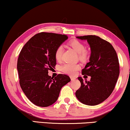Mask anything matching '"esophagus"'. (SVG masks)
Instances as JSON below:
<instances>
[{
	"instance_id": "1",
	"label": "esophagus",
	"mask_w": 130,
	"mask_h": 130,
	"mask_svg": "<svg viewBox=\"0 0 130 130\" xmlns=\"http://www.w3.org/2000/svg\"><path fill=\"white\" fill-rule=\"evenodd\" d=\"M71 81H75V80L76 79V78H75V77H73V76H71Z\"/></svg>"
}]
</instances>
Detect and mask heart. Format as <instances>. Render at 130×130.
I'll use <instances>...</instances> for the list:
<instances>
[{"label": "heart", "instance_id": "1", "mask_svg": "<svg viewBox=\"0 0 130 130\" xmlns=\"http://www.w3.org/2000/svg\"><path fill=\"white\" fill-rule=\"evenodd\" d=\"M70 46L74 49L76 52L79 55V59L84 61L87 58V55L85 52V46L83 43L78 41H72L69 43ZM63 52V47L62 45L56 48L55 53V57L57 61H60L62 58ZM62 72L70 75H74L76 74L78 70L80 69V65L77 63H65L61 68Z\"/></svg>", "mask_w": 130, "mask_h": 130}]
</instances>
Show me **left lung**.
I'll list each match as a JSON object with an SVG mask.
<instances>
[{"mask_svg":"<svg viewBox=\"0 0 130 130\" xmlns=\"http://www.w3.org/2000/svg\"><path fill=\"white\" fill-rule=\"evenodd\" d=\"M87 40L91 48L89 62L82 70L78 79L81 88L75 92L79 101L87 105H98L109 97L114 90L120 74V66L116 51L108 42L95 35L77 36ZM91 80L87 82L86 76Z\"/></svg>","mask_w":130,"mask_h":130,"instance_id":"left-lung-1","label":"left lung"}]
</instances>
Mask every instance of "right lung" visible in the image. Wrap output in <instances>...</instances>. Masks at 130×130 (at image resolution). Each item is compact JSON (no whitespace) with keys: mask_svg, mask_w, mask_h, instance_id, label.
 <instances>
[{"mask_svg":"<svg viewBox=\"0 0 130 130\" xmlns=\"http://www.w3.org/2000/svg\"><path fill=\"white\" fill-rule=\"evenodd\" d=\"M67 39L65 35L39 33L27 42L20 52L17 63L19 84L35 105L46 107L55 103L62 87L71 81L65 74L54 78L48 75V71L56 64V48Z\"/></svg>","mask_w":130,"mask_h":130,"instance_id":"1","label":"right lung"}]
</instances>
